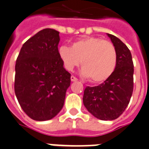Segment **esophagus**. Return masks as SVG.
<instances>
[{
  "mask_svg": "<svg viewBox=\"0 0 149 149\" xmlns=\"http://www.w3.org/2000/svg\"><path fill=\"white\" fill-rule=\"evenodd\" d=\"M70 80H71V81H72V82H75V81H77V80H78V79H77L76 77H74V76H71L70 77Z\"/></svg>",
  "mask_w": 149,
  "mask_h": 149,
  "instance_id": "34e87169",
  "label": "esophagus"
}]
</instances>
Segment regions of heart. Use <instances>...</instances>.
<instances>
[{"instance_id": "b5f03b06", "label": "heart", "mask_w": 149, "mask_h": 149, "mask_svg": "<svg viewBox=\"0 0 149 149\" xmlns=\"http://www.w3.org/2000/svg\"><path fill=\"white\" fill-rule=\"evenodd\" d=\"M58 55L67 70H72L81 62V74L94 83H103L113 74L117 64V52L114 45L97 37H86L63 46Z\"/></svg>"}]
</instances>
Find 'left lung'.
<instances>
[{"instance_id": "1", "label": "left lung", "mask_w": 149, "mask_h": 149, "mask_svg": "<svg viewBox=\"0 0 149 149\" xmlns=\"http://www.w3.org/2000/svg\"><path fill=\"white\" fill-rule=\"evenodd\" d=\"M117 52L113 74L99 86H86L83 104L94 116L101 120H113L123 113L133 91L134 66L129 49L112 34L107 33Z\"/></svg>"}]
</instances>
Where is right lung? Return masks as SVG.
<instances>
[{"label":"right lung","instance_id":"right-lung-1","mask_svg":"<svg viewBox=\"0 0 149 149\" xmlns=\"http://www.w3.org/2000/svg\"><path fill=\"white\" fill-rule=\"evenodd\" d=\"M59 32L44 29L23 44L16 61L14 91L33 120H51L62 110L70 74L58 55Z\"/></svg>","mask_w":149,"mask_h":149}]
</instances>
